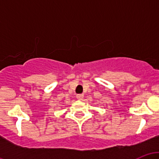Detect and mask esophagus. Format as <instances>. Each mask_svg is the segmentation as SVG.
<instances>
[{
    "instance_id": "1",
    "label": "esophagus",
    "mask_w": 159,
    "mask_h": 159,
    "mask_svg": "<svg viewBox=\"0 0 159 159\" xmlns=\"http://www.w3.org/2000/svg\"><path fill=\"white\" fill-rule=\"evenodd\" d=\"M76 97L78 100H82L84 98V94H78L77 96H76Z\"/></svg>"
}]
</instances>
